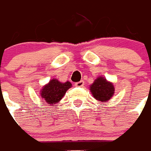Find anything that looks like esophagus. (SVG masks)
I'll list each match as a JSON object with an SVG mask.
<instances>
[{"instance_id": "34e87169", "label": "esophagus", "mask_w": 151, "mask_h": 151, "mask_svg": "<svg viewBox=\"0 0 151 151\" xmlns=\"http://www.w3.org/2000/svg\"><path fill=\"white\" fill-rule=\"evenodd\" d=\"M75 86H78V87H81V86H84V82H83V80H81V81H79L78 82V83H76Z\"/></svg>"}]
</instances>
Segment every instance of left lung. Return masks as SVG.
<instances>
[{"mask_svg": "<svg viewBox=\"0 0 151 151\" xmlns=\"http://www.w3.org/2000/svg\"><path fill=\"white\" fill-rule=\"evenodd\" d=\"M93 96L101 103L108 102L114 93V87L111 82L108 81L104 76H98L90 86Z\"/></svg>", "mask_w": 151, "mask_h": 151, "instance_id": "obj_1", "label": "left lung"}]
</instances>
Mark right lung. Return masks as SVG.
<instances>
[{
	"mask_svg": "<svg viewBox=\"0 0 151 151\" xmlns=\"http://www.w3.org/2000/svg\"><path fill=\"white\" fill-rule=\"evenodd\" d=\"M72 86L69 81L61 83L57 79H52L43 86L40 90V95L43 99V101L50 106H54L59 103L65 95L66 91L72 87Z\"/></svg>",
	"mask_w": 151,
	"mask_h": 151,
	"instance_id": "1",
	"label": "right lung"
}]
</instances>
